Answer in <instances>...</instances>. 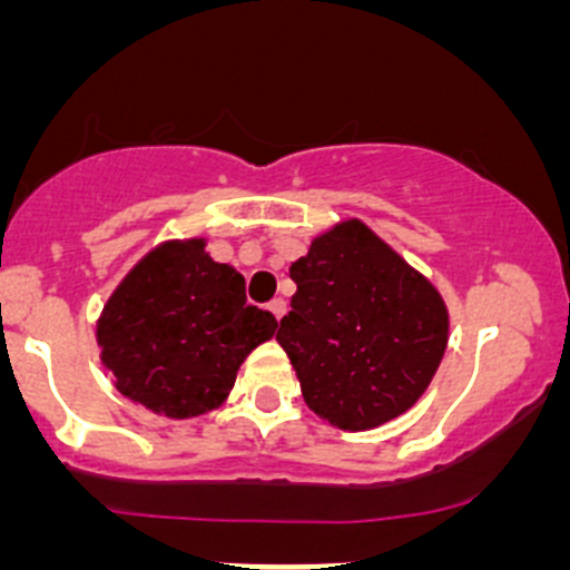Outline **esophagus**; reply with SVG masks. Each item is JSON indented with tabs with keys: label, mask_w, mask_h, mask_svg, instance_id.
Listing matches in <instances>:
<instances>
[{
	"label": "esophagus",
	"mask_w": 570,
	"mask_h": 570,
	"mask_svg": "<svg viewBox=\"0 0 570 570\" xmlns=\"http://www.w3.org/2000/svg\"><path fill=\"white\" fill-rule=\"evenodd\" d=\"M267 308H269V312H273V317L281 322V317H284V314H286V301H284V297H275V301L269 303Z\"/></svg>",
	"instance_id": "esophagus-1"
}]
</instances>
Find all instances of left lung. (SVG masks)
<instances>
[{
	"instance_id": "1",
	"label": "left lung",
	"mask_w": 570,
	"mask_h": 570,
	"mask_svg": "<svg viewBox=\"0 0 570 570\" xmlns=\"http://www.w3.org/2000/svg\"><path fill=\"white\" fill-rule=\"evenodd\" d=\"M289 275L297 292L275 338L306 405L353 433L405 413L444 358L439 289L361 220L320 234Z\"/></svg>"
}]
</instances>
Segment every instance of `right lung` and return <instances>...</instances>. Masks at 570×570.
Instances as JSON below:
<instances>
[{"instance_id": "obj_1", "label": "right lung", "mask_w": 570, "mask_h": 570, "mask_svg": "<svg viewBox=\"0 0 570 570\" xmlns=\"http://www.w3.org/2000/svg\"><path fill=\"white\" fill-rule=\"evenodd\" d=\"M275 327L273 314L248 306L243 275L206 253V239H170L109 295L96 338L120 394L193 419L226 402L243 361Z\"/></svg>"}]
</instances>
